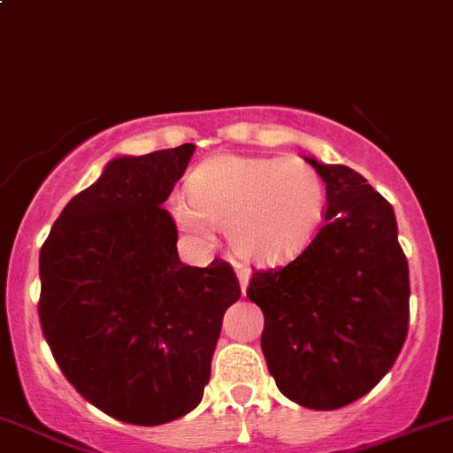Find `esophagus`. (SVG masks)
<instances>
[{
  "label": "esophagus",
  "instance_id": "1",
  "mask_svg": "<svg viewBox=\"0 0 453 453\" xmlns=\"http://www.w3.org/2000/svg\"><path fill=\"white\" fill-rule=\"evenodd\" d=\"M236 278H239V285H241V291H248V285H250V278H252V273H250V269L245 267H239L236 269Z\"/></svg>",
  "mask_w": 453,
  "mask_h": 453
}]
</instances>
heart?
Here are the masks:
<instances>
[{"label":"heart","mask_w":453,"mask_h":453,"mask_svg":"<svg viewBox=\"0 0 453 453\" xmlns=\"http://www.w3.org/2000/svg\"><path fill=\"white\" fill-rule=\"evenodd\" d=\"M188 199H173V221L193 234L226 230L239 258L282 265L313 241L326 212V186L300 157L221 153L186 181Z\"/></svg>","instance_id":"1"}]
</instances>
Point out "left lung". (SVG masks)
I'll return each mask as SVG.
<instances>
[{
    "label": "left lung",
    "mask_w": 453,
    "mask_h": 453,
    "mask_svg": "<svg viewBox=\"0 0 453 453\" xmlns=\"http://www.w3.org/2000/svg\"><path fill=\"white\" fill-rule=\"evenodd\" d=\"M326 184L324 226L289 265L256 272L265 362L287 399L337 410L372 390L408 335L410 273L395 210L353 168L304 157Z\"/></svg>",
    "instance_id": "obj_1"
}]
</instances>
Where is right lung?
I'll use <instances>...</instances> for the list:
<instances>
[{"label":"right lung","mask_w":453,"mask_h":453,"mask_svg":"<svg viewBox=\"0 0 453 453\" xmlns=\"http://www.w3.org/2000/svg\"><path fill=\"white\" fill-rule=\"evenodd\" d=\"M195 144L122 155L76 195L39 254V318L67 381L118 421L193 412L210 381L223 313L241 298L226 260L184 265L162 208Z\"/></svg>","instance_id":"1"}]
</instances>
